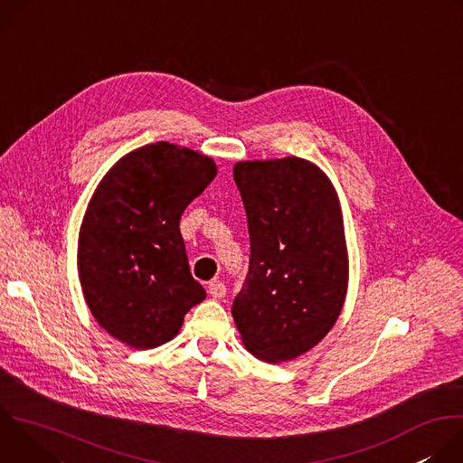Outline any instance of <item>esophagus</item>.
Here are the masks:
<instances>
[{"label": "esophagus", "mask_w": 463, "mask_h": 463, "mask_svg": "<svg viewBox=\"0 0 463 463\" xmlns=\"http://www.w3.org/2000/svg\"><path fill=\"white\" fill-rule=\"evenodd\" d=\"M207 291H209V295H211L213 298H216V300H220V298H223V297L227 295V288H225V284L220 282V280L211 282L209 288H207Z\"/></svg>", "instance_id": "esophagus-1"}]
</instances>
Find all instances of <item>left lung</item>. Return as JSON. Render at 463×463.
Wrapping results in <instances>:
<instances>
[{"mask_svg":"<svg viewBox=\"0 0 463 463\" xmlns=\"http://www.w3.org/2000/svg\"><path fill=\"white\" fill-rule=\"evenodd\" d=\"M247 213L250 266L232 304L243 346L288 363L337 322L348 291V249L337 190L302 157L240 161L232 168Z\"/></svg>","mask_w":463,"mask_h":463,"instance_id":"obj_1","label":"left lung"}]
</instances>
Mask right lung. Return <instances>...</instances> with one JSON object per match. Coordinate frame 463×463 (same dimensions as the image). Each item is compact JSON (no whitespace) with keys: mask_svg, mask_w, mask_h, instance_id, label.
Instances as JSON below:
<instances>
[{"mask_svg":"<svg viewBox=\"0 0 463 463\" xmlns=\"http://www.w3.org/2000/svg\"><path fill=\"white\" fill-rule=\"evenodd\" d=\"M216 174L213 157L159 141L122 156L97 184L79 232V279L113 339L157 348L207 297L190 275L179 220Z\"/></svg>","mask_w":463,"mask_h":463,"instance_id":"obj_1","label":"right lung"}]
</instances>
